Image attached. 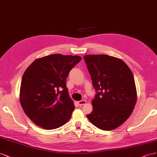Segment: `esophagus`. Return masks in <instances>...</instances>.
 Here are the masks:
<instances>
[{"label": "esophagus", "mask_w": 157, "mask_h": 157, "mask_svg": "<svg viewBox=\"0 0 157 157\" xmlns=\"http://www.w3.org/2000/svg\"><path fill=\"white\" fill-rule=\"evenodd\" d=\"M86 100H82V101H78V104H79V106H82V105H85L86 103Z\"/></svg>", "instance_id": "1"}]
</instances>
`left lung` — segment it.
I'll return each instance as SVG.
<instances>
[{
	"label": "left lung",
	"instance_id": "obj_1",
	"mask_svg": "<svg viewBox=\"0 0 157 157\" xmlns=\"http://www.w3.org/2000/svg\"><path fill=\"white\" fill-rule=\"evenodd\" d=\"M93 86L97 91L92 100L89 120L102 130H113L132 113L137 101L131 70L118 58L106 55H85Z\"/></svg>",
	"mask_w": 157,
	"mask_h": 157
}]
</instances>
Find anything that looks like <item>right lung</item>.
Listing matches in <instances>:
<instances>
[{
  "label": "right lung",
  "instance_id": "1",
  "mask_svg": "<svg viewBox=\"0 0 157 157\" xmlns=\"http://www.w3.org/2000/svg\"><path fill=\"white\" fill-rule=\"evenodd\" d=\"M79 56L54 54L34 60L21 79L20 101L24 113L37 126L53 129L64 125L75 109L66 87L70 71Z\"/></svg>",
  "mask_w": 157,
  "mask_h": 157
}]
</instances>
